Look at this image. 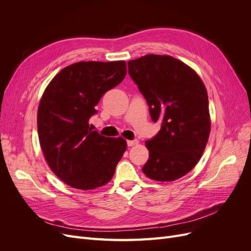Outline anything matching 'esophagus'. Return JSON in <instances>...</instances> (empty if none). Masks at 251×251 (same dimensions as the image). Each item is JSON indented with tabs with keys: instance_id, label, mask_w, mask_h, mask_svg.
Masks as SVG:
<instances>
[{
	"instance_id": "1",
	"label": "esophagus",
	"mask_w": 251,
	"mask_h": 251,
	"mask_svg": "<svg viewBox=\"0 0 251 251\" xmlns=\"http://www.w3.org/2000/svg\"><path fill=\"white\" fill-rule=\"evenodd\" d=\"M126 144H127V147H133V146H135V144H138V140H137V139H135V140H127V141H126Z\"/></svg>"
}]
</instances>
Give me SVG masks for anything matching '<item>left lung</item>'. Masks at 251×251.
<instances>
[{"label":"left lung","mask_w":251,"mask_h":251,"mask_svg":"<svg viewBox=\"0 0 251 251\" xmlns=\"http://www.w3.org/2000/svg\"><path fill=\"white\" fill-rule=\"evenodd\" d=\"M128 74L161 128L146 142V176L156 181L183 177L198 163L210 131L208 96L201 78L181 60L149 54L128 60Z\"/></svg>","instance_id":"1"}]
</instances>
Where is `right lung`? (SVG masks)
<instances>
[{"label": "right lung", "mask_w": 251, "mask_h": 251, "mask_svg": "<svg viewBox=\"0 0 251 251\" xmlns=\"http://www.w3.org/2000/svg\"><path fill=\"white\" fill-rule=\"evenodd\" d=\"M126 74L124 60L78 62L64 68L45 90L37 111L39 139L50 169L66 184L94 189L112 179L126 142L101 136L89 120L102 95Z\"/></svg>", "instance_id": "1"}]
</instances>
